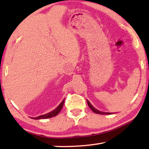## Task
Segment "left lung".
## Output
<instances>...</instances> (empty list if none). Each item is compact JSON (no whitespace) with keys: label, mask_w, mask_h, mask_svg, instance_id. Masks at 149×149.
Here are the masks:
<instances>
[{"label":"left lung","mask_w":149,"mask_h":149,"mask_svg":"<svg viewBox=\"0 0 149 149\" xmlns=\"http://www.w3.org/2000/svg\"><path fill=\"white\" fill-rule=\"evenodd\" d=\"M87 104H88L89 107L90 108L91 110H92V111L93 112V113H97V114H100V115H110V114H112V113H105V112H101V111H98V110L95 109V108L93 107V106L91 104V103L89 102L88 100H87Z\"/></svg>","instance_id":"left-lung-1"}]
</instances>
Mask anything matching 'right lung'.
Wrapping results in <instances>:
<instances>
[{
    "label": "right lung",
    "mask_w": 149,
    "mask_h": 149,
    "mask_svg": "<svg viewBox=\"0 0 149 149\" xmlns=\"http://www.w3.org/2000/svg\"><path fill=\"white\" fill-rule=\"evenodd\" d=\"M64 100H63L62 102L60 103V104L59 105L56 109H54V111L50 112V113H47V114H45V115L38 116V117L32 118V119H48V118L55 117V116H56L57 115H58V114L60 112L61 110H62V107H63V105H64Z\"/></svg>",
    "instance_id": "right-lung-1"
}]
</instances>
